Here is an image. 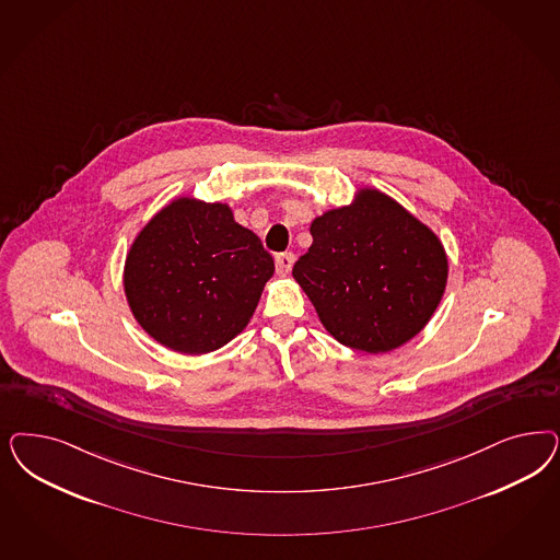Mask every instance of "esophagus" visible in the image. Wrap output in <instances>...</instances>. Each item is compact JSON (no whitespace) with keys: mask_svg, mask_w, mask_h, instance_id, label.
Here are the masks:
<instances>
[{"mask_svg":"<svg viewBox=\"0 0 560 560\" xmlns=\"http://www.w3.org/2000/svg\"><path fill=\"white\" fill-rule=\"evenodd\" d=\"M292 266H294V255L292 253L276 255V271H278V276H289Z\"/></svg>","mask_w":560,"mask_h":560,"instance_id":"34e87169","label":"esophagus"}]
</instances>
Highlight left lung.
<instances>
[{
  "label": "left lung",
  "mask_w": 560,
  "mask_h": 560,
  "mask_svg": "<svg viewBox=\"0 0 560 560\" xmlns=\"http://www.w3.org/2000/svg\"><path fill=\"white\" fill-rule=\"evenodd\" d=\"M311 236L292 276L338 342L389 352L431 322L447 284V253L396 199L364 187L350 206L315 218Z\"/></svg>",
  "instance_id": "1"
}]
</instances>
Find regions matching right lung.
I'll use <instances>...</instances> for the list:
<instances>
[{
  "instance_id": "obj_1",
  "label": "right lung",
  "mask_w": 560,
  "mask_h": 560,
  "mask_svg": "<svg viewBox=\"0 0 560 560\" xmlns=\"http://www.w3.org/2000/svg\"><path fill=\"white\" fill-rule=\"evenodd\" d=\"M271 273L270 253L226 203L177 198L131 243L124 289L150 338L206 354L247 327Z\"/></svg>"
}]
</instances>
